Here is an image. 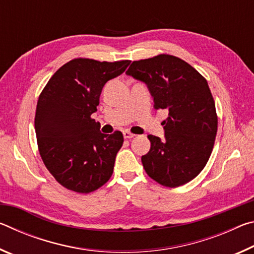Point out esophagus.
I'll return each mask as SVG.
<instances>
[{
	"instance_id": "1",
	"label": "esophagus",
	"mask_w": 254,
	"mask_h": 254,
	"mask_svg": "<svg viewBox=\"0 0 254 254\" xmlns=\"http://www.w3.org/2000/svg\"><path fill=\"white\" fill-rule=\"evenodd\" d=\"M123 136L126 137V139H132V137L134 136V134H133V133H131V132H128V131H124Z\"/></svg>"
}]
</instances>
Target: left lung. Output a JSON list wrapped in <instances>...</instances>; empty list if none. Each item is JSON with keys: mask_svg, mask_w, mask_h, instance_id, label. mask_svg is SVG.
Returning a JSON list of instances; mask_svg holds the SVG:
<instances>
[{"mask_svg": "<svg viewBox=\"0 0 254 254\" xmlns=\"http://www.w3.org/2000/svg\"><path fill=\"white\" fill-rule=\"evenodd\" d=\"M127 75L143 81L154 109L166 110L165 139L148 135L151 147L141 158L145 173L166 187L190 182L207 163L217 132L215 102L207 80L171 55L133 62Z\"/></svg>", "mask_w": 254, "mask_h": 254, "instance_id": "8db88e82", "label": "left lung"}]
</instances>
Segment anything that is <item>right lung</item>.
<instances>
[{
    "label": "right lung",
    "instance_id": "right-lung-1",
    "mask_svg": "<svg viewBox=\"0 0 254 254\" xmlns=\"http://www.w3.org/2000/svg\"><path fill=\"white\" fill-rule=\"evenodd\" d=\"M130 60L107 63L77 58L55 72L38 100L34 128L47 169L64 187L88 194L107 183L123 134H104L91 118L104 85Z\"/></svg>",
    "mask_w": 254,
    "mask_h": 254
}]
</instances>
